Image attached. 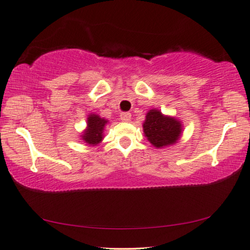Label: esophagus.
<instances>
[{
  "instance_id": "obj_1",
  "label": "esophagus",
  "mask_w": 250,
  "mask_h": 250,
  "mask_svg": "<svg viewBox=\"0 0 250 250\" xmlns=\"http://www.w3.org/2000/svg\"><path fill=\"white\" fill-rule=\"evenodd\" d=\"M120 117H121V121H123V122H129L132 115H130V113H128V112H123V113H121Z\"/></svg>"
}]
</instances>
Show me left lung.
<instances>
[{
  "mask_svg": "<svg viewBox=\"0 0 250 250\" xmlns=\"http://www.w3.org/2000/svg\"><path fill=\"white\" fill-rule=\"evenodd\" d=\"M145 136L155 147L174 144L181 134V124L175 118L164 116L161 112L152 109L146 114L143 124Z\"/></svg>",
  "mask_w": 250,
  "mask_h": 250,
  "instance_id": "left-lung-1",
  "label": "left lung"
}]
</instances>
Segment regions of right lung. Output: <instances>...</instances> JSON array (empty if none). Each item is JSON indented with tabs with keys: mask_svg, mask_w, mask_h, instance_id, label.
Listing matches in <instances>:
<instances>
[{
	"mask_svg": "<svg viewBox=\"0 0 250 250\" xmlns=\"http://www.w3.org/2000/svg\"><path fill=\"white\" fill-rule=\"evenodd\" d=\"M107 121L99 117L98 115H90L88 117L87 129L83 134V140L90 145L98 144L103 140V130Z\"/></svg>",
	"mask_w": 250,
	"mask_h": 250,
	"instance_id": "1",
	"label": "right lung"
}]
</instances>
